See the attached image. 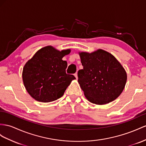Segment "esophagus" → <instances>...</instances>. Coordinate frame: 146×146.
Returning a JSON list of instances; mask_svg holds the SVG:
<instances>
[{
  "mask_svg": "<svg viewBox=\"0 0 146 146\" xmlns=\"http://www.w3.org/2000/svg\"><path fill=\"white\" fill-rule=\"evenodd\" d=\"M74 76L76 77V79H78V73H75L74 74Z\"/></svg>",
  "mask_w": 146,
  "mask_h": 146,
  "instance_id": "1",
  "label": "esophagus"
}]
</instances>
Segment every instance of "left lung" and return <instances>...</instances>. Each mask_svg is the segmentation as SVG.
<instances>
[{"mask_svg": "<svg viewBox=\"0 0 146 146\" xmlns=\"http://www.w3.org/2000/svg\"><path fill=\"white\" fill-rule=\"evenodd\" d=\"M83 69L78 72V83L89 102L103 105L121 94L127 80L125 69L113 55L99 49L80 53Z\"/></svg>", "mask_w": 146, "mask_h": 146, "instance_id": "obj_1", "label": "left lung"}]
</instances>
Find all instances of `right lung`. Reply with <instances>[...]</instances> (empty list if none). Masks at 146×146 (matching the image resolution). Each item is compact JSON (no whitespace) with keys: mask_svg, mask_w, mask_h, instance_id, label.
I'll use <instances>...</instances> for the list:
<instances>
[{"mask_svg":"<svg viewBox=\"0 0 146 146\" xmlns=\"http://www.w3.org/2000/svg\"><path fill=\"white\" fill-rule=\"evenodd\" d=\"M70 50L58 51L47 46L37 51L26 63L22 77L25 86L33 98L41 102L58 99L64 94L73 74L66 73L67 62L62 58Z\"/></svg>","mask_w":146,"mask_h":146,"instance_id":"add662e5","label":"right lung"}]
</instances>
